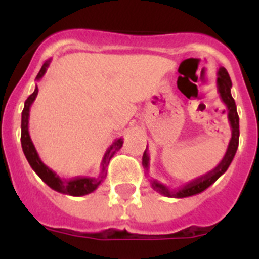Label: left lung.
<instances>
[{
  "mask_svg": "<svg viewBox=\"0 0 259 259\" xmlns=\"http://www.w3.org/2000/svg\"><path fill=\"white\" fill-rule=\"evenodd\" d=\"M217 89L220 92V97L224 101V104L227 108V118H229L230 125H231V140L229 142V148H227L226 154H225L224 159L221 163L217 165L213 170L208 172L207 175L199 177V179L193 180V181L187 182L185 186L179 187V189H169L167 185L159 182L158 180H150V185L156 193L162 194V195L168 196V198H187V196H193L196 194L203 193L204 190L208 189L212 184H214L220 177L224 175L227 170V168L231 164L232 159H234L236 150L239 146V115L236 111V105H235V100L231 96V87L232 83L230 79V75L225 68H220L217 72ZM142 165L149 170V165H150V158L148 154V148H146L145 153L142 155Z\"/></svg>",
  "mask_w": 259,
  "mask_h": 259,
  "instance_id": "obj_1",
  "label": "left lung"
}]
</instances>
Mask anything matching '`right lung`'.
Segmentation results:
<instances>
[{"label":"right lung","mask_w":259,"mask_h":259,"mask_svg":"<svg viewBox=\"0 0 259 259\" xmlns=\"http://www.w3.org/2000/svg\"><path fill=\"white\" fill-rule=\"evenodd\" d=\"M51 59L46 60L42 65L41 70L38 72L35 80H39L47 72ZM38 94V87L35 86L34 92L28 97L24 103V109L21 113V148L24 151V155L27 158L28 163L30 164L32 169L37 173L38 176L41 177L42 181L46 185H49L52 190H55L58 193L65 194V195H72V196H83L87 194H91L92 191L100 186L101 182L106 177V167L109 165L110 159L113 158L114 154L117 153L123 145V139H118L111 144L105 151L101 160V175L99 177H75V179H61L58 173L54 172L51 168L47 167L42 159L38 155L37 150H35L34 145H33L32 139L29 136V130H28V123H29V111L30 106H32L33 101L35 100Z\"/></svg>","instance_id":"obj_1"}]
</instances>
